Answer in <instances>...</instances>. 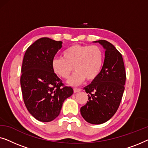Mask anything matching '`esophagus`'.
Here are the masks:
<instances>
[{"label": "esophagus", "mask_w": 148, "mask_h": 148, "mask_svg": "<svg viewBox=\"0 0 148 148\" xmlns=\"http://www.w3.org/2000/svg\"><path fill=\"white\" fill-rule=\"evenodd\" d=\"M81 90H82V89H80V88H73V91H74L75 93H77V92H80Z\"/></svg>", "instance_id": "obj_1"}]
</instances>
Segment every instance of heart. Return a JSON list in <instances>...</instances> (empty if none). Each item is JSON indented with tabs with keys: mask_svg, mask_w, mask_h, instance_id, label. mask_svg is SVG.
<instances>
[{
	"mask_svg": "<svg viewBox=\"0 0 148 148\" xmlns=\"http://www.w3.org/2000/svg\"><path fill=\"white\" fill-rule=\"evenodd\" d=\"M104 54L97 46L73 45L64 50L62 57L55 58L52 61V69L56 75L68 79L76 71L69 84L77 86L85 79L92 81L96 79L102 69Z\"/></svg>",
	"mask_w": 148,
	"mask_h": 148,
	"instance_id": "1",
	"label": "heart"
}]
</instances>
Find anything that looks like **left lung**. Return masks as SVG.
<instances>
[{
	"label": "left lung",
	"instance_id": "8db88e82",
	"mask_svg": "<svg viewBox=\"0 0 148 148\" xmlns=\"http://www.w3.org/2000/svg\"><path fill=\"white\" fill-rule=\"evenodd\" d=\"M105 50L103 66L98 77L84 90L88 101L80 109L81 114L89 123L102 124L118 110L125 90L126 73L123 56L112 44L98 40Z\"/></svg>",
	"mask_w": 148,
	"mask_h": 148
}]
</instances>
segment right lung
I'll use <instances>...</instances> for the list:
<instances>
[{
	"mask_svg": "<svg viewBox=\"0 0 148 148\" xmlns=\"http://www.w3.org/2000/svg\"><path fill=\"white\" fill-rule=\"evenodd\" d=\"M61 41L42 38L26 50L21 67V87L29 112L41 122H50L60 114L62 104L73 94L64 86L52 69V61L62 48Z\"/></svg>",
	"mask_w": 148,
	"mask_h": 148,
	"instance_id": "right-lung-1",
	"label": "right lung"
}]
</instances>
